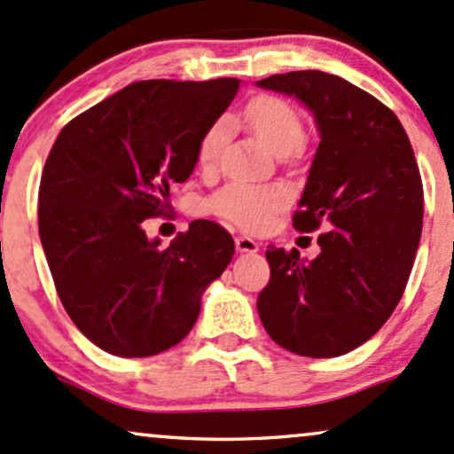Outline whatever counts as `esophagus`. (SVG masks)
<instances>
[{"label":"esophagus","mask_w":454,"mask_h":454,"mask_svg":"<svg viewBox=\"0 0 454 454\" xmlns=\"http://www.w3.org/2000/svg\"><path fill=\"white\" fill-rule=\"evenodd\" d=\"M234 245H237L239 254H255V251L260 249V243L254 241V239H249V237H237Z\"/></svg>","instance_id":"esophagus-1"}]
</instances>
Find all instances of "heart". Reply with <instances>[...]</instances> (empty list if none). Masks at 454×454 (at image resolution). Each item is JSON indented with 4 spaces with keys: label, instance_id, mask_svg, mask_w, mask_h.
Wrapping results in <instances>:
<instances>
[{
    "label": "heart",
    "instance_id": "obj_1",
    "mask_svg": "<svg viewBox=\"0 0 454 454\" xmlns=\"http://www.w3.org/2000/svg\"><path fill=\"white\" fill-rule=\"evenodd\" d=\"M241 118L254 130L260 144L279 158L296 154L304 144V137H307L300 114L279 97H255L243 109ZM228 135H231V122L226 118L215 120L205 130L199 141V150H196L200 167H215L228 141ZM286 203L287 192L279 185L231 182L209 200V209L241 231L260 232L270 226Z\"/></svg>",
    "mask_w": 454,
    "mask_h": 454
}]
</instances>
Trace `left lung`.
Returning a JSON list of instances; mask_svg holds the SVG:
<instances>
[{
	"label": "left lung",
	"instance_id": "left-lung-1",
	"mask_svg": "<svg viewBox=\"0 0 454 454\" xmlns=\"http://www.w3.org/2000/svg\"><path fill=\"white\" fill-rule=\"evenodd\" d=\"M255 86L313 114L319 145L294 226L319 234V255L266 249L262 325L302 357H338L370 340L400 302L423 226V184L395 114L325 71H289Z\"/></svg>",
	"mask_w": 454,
	"mask_h": 454
}]
</instances>
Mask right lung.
<instances>
[{
    "label": "right lung",
    "instance_id": "obj_1",
    "mask_svg": "<svg viewBox=\"0 0 454 454\" xmlns=\"http://www.w3.org/2000/svg\"><path fill=\"white\" fill-rule=\"evenodd\" d=\"M241 80H144L74 118L59 133L40 184V239L75 327L118 357H150L182 342L205 289L234 255L232 237L196 220L168 247L144 220L168 207L194 171L207 129Z\"/></svg>",
    "mask_w": 454,
    "mask_h": 454
}]
</instances>
